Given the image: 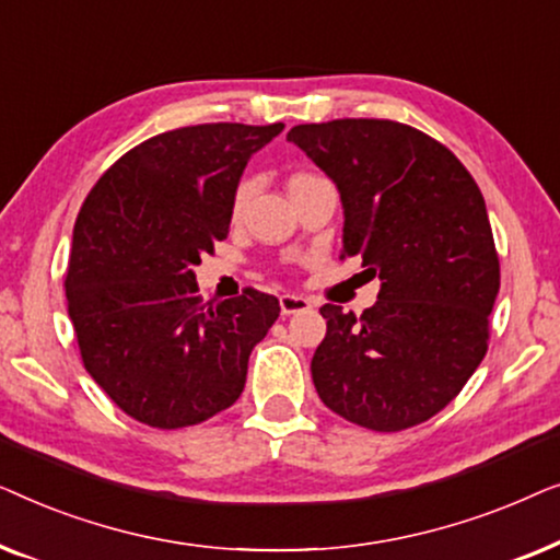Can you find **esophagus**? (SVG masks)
<instances>
[{
    "instance_id": "1",
    "label": "esophagus",
    "mask_w": 560,
    "mask_h": 560,
    "mask_svg": "<svg viewBox=\"0 0 560 560\" xmlns=\"http://www.w3.org/2000/svg\"><path fill=\"white\" fill-rule=\"evenodd\" d=\"M311 308V301L303 295H280V313L282 316H293V313H301V311H308Z\"/></svg>"
}]
</instances>
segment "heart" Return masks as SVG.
Here are the masks:
<instances>
[{
    "label": "heart",
    "mask_w": 560,
    "mask_h": 560,
    "mask_svg": "<svg viewBox=\"0 0 560 560\" xmlns=\"http://www.w3.org/2000/svg\"><path fill=\"white\" fill-rule=\"evenodd\" d=\"M303 178H316V175L298 173V175H293V178H290V180H303ZM249 194H252V180H242L240 188H236V194H234V211H242V206L247 203Z\"/></svg>",
    "instance_id": "b5f03b06"
}]
</instances>
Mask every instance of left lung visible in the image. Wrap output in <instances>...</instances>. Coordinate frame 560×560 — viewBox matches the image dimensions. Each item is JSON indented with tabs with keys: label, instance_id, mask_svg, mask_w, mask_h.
<instances>
[{
	"label": "left lung",
	"instance_id": "1",
	"mask_svg": "<svg viewBox=\"0 0 560 560\" xmlns=\"http://www.w3.org/2000/svg\"><path fill=\"white\" fill-rule=\"evenodd\" d=\"M343 206L341 257L380 278L362 316L326 303L311 362L326 408L370 431L425 423L487 354L500 259L485 196L433 137L389 119H334L288 132Z\"/></svg>",
	"mask_w": 560,
	"mask_h": 560
}]
</instances>
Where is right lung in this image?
Returning <instances> with one entry per match:
<instances>
[{
    "mask_svg": "<svg viewBox=\"0 0 560 560\" xmlns=\"http://www.w3.org/2000/svg\"><path fill=\"white\" fill-rule=\"evenodd\" d=\"M285 125H196L121 155L83 201L66 275L86 372L144 425L186 428L242 395L247 362L280 316L247 288L203 303L194 267L226 240L249 158Z\"/></svg>",
    "mask_w": 560,
    "mask_h": 560,
    "instance_id": "1",
    "label": "right lung"
}]
</instances>
